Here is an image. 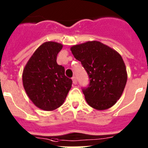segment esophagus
Masks as SVG:
<instances>
[{
  "instance_id": "34e87169",
  "label": "esophagus",
  "mask_w": 148,
  "mask_h": 148,
  "mask_svg": "<svg viewBox=\"0 0 148 148\" xmlns=\"http://www.w3.org/2000/svg\"><path fill=\"white\" fill-rule=\"evenodd\" d=\"M72 80H73V83L74 84H77V78L75 76H73V78H72Z\"/></svg>"
}]
</instances>
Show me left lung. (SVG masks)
<instances>
[{
  "label": "left lung",
  "mask_w": 148,
  "mask_h": 148,
  "mask_svg": "<svg viewBox=\"0 0 148 148\" xmlns=\"http://www.w3.org/2000/svg\"><path fill=\"white\" fill-rule=\"evenodd\" d=\"M70 49L90 78L89 87L82 90L87 104L99 110L113 107L122 95L127 80L121 55L97 40L74 45Z\"/></svg>",
  "instance_id": "8db88e82"
}]
</instances>
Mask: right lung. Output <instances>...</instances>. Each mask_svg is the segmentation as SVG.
I'll use <instances>...</instances> for the list:
<instances>
[{"label": "right lung", "mask_w": 148, "mask_h": 148, "mask_svg": "<svg viewBox=\"0 0 148 148\" xmlns=\"http://www.w3.org/2000/svg\"><path fill=\"white\" fill-rule=\"evenodd\" d=\"M63 45L47 41L35 51L23 69L22 81L28 97L43 110L57 109L64 102L72 87L64 67L56 61Z\"/></svg>", "instance_id": "add662e5"}]
</instances>
